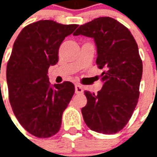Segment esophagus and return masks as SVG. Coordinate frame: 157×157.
<instances>
[{
  "label": "esophagus",
  "mask_w": 157,
  "mask_h": 157,
  "mask_svg": "<svg viewBox=\"0 0 157 157\" xmlns=\"http://www.w3.org/2000/svg\"><path fill=\"white\" fill-rule=\"evenodd\" d=\"M75 93H82L83 92V89H82V86L80 85H75Z\"/></svg>",
  "instance_id": "1"
}]
</instances>
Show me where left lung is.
Masks as SVG:
<instances>
[{"instance_id":"8db88e82","label":"left lung","mask_w":157,"mask_h":157,"mask_svg":"<svg viewBox=\"0 0 157 157\" xmlns=\"http://www.w3.org/2000/svg\"><path fill=\"white\" fill-rule=\"evenodd\" d=\"M94 39L96 63L103 69L102 89L85 91L86 105L82 109L86 124L102 134H115L127 124L138 102L143 65L138 45L130 31L115 19L98 17L81 25L73 33Z\"/></svg>"}]
</instances>
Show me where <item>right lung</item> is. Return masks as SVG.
<instances>
[{
  "label": "right lung",
  "instance_id": "add662e5",
  "mask_svg": "<svg viewBox=\"0 0 157 157\" xmlns=\"http://www.w3.org/2000/svg\"><path fill=\"white\" fill-rule=\"evenodd\" d=\"M76 24L40 20L19 33L6 66L9 101L16 118L39 138L55 135L75 92L71 82L50 85L48 70L58 62L59 48Z\"/></svg>",
  "mask_w": 157,
  "mask_h": 157
}]
</instances>
